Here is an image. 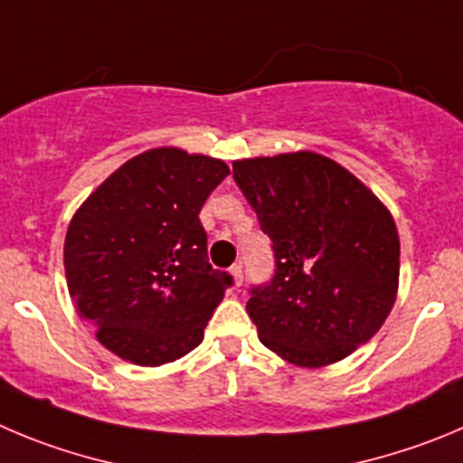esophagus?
I'll return each instance as SVG.
<instances>
[{
	"label": "esophagus",
	"instance_id": "34e87169",
	"mask_svg": "<svg viewBox=\"0 0 463 463\" xmlns=\"http://www.w3.org/2000/svg\"><path fill=\"white\" fill-rule=\"evenodd\" d=\"M231 276H232V285L240 288L241 280H244V271H241V265H232L231 267Z\"/></svg>",
	"mask_w": 463,
	"mask_h": 463
}]
</instances>
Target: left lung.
Segmentation results:
<instances>
[{
    "mask_svg": "<svg viewBox=\"0 0 463 463\" xmlns=\"http://www.w3.org/2000/svg\"><path fill=\"white\" fill-rule=\"evenodd\" d=\"M232 175L276 258L269 283L246 301L262 345L301 368L343 361L395 304L391 212L347 168L308 150L240 159Z\"/></svg>",
    "mask_w": 463,
    "mask_h": 463,
    "instance_id": "1",
    "label": "left lung"
}]
</instances>
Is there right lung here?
<instances>
[{"label": "right lung", "mask_w": 463, "mask_h": 463, "mask_svg": "<svg viewBox=\"0 0 463 463\" xmlns=\"http://www.w3.org/2000/svg\"><path fill=\"white\" fill-rule=\"evenodd\" d=\"M228 173L205 155L146 150L75 212L63 246L68 292L116 356L155 368L201 345L232 276L212 269L198 212Z\"/></svg>", "instance_id": "1"}]
</instances>
